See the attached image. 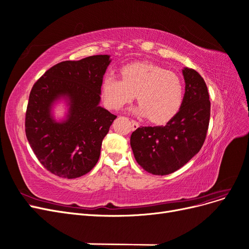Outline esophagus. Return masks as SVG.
Masks as SVG:
<instances>
[{
	"label": "esophagus",
	"instance_id": "34e87169",
	"mask_svg": "<svg viewBox=\"0 0 249 249\" xmlns=\"http://www.w3.org/2000/svg\"><path fill=\"white\" fill-rule=\"evenodd\" d=\"M131 122H132V125H133V129L134 130H136L137 129V127L139 126V124L136 122V120H134V119H132L131 120Z\"/></svg>",
	"mask_w": 249,
	"mask_h": 249
}]
</instances>
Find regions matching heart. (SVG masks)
<instances>
[{"mask_svg": "<svg viewBox=\"0 0 249 249\" xmlns=\"http://www.w3.org/2000/svg\"><path fill=\"white\" fill-rule=\"evenodd\" d=\"M135 94L140 104L134 112L160 124L169 122L180 109L184 87L177 74L155 64L127 65L123 70V78L111 72L105 76L102 95L107 107L123 108Z\"/></svg>", "mask_w": 249, "mask_h": 249, "instance_id": "obj_1", "label": "heart"}]
</instances>
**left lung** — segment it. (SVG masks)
Wrapping results in <instances>:
<instances>
[{
	"mask_svg": "<svg viewBox=\"0 0 249 249\" xmlns=\"http://www.w3.org/2000/svg\"><path fill=\"white\" fill-rule=\"evenodd\" d=\"M185 94L180 109L165 125L141 126L131 135V147L140 166L156 176L183 167L205 142L211 103L205 81L192 69L182 71Z\"/></svg>",
	"mask_w": 249,
	"mask_h": 249,
	"instance_id": "1",
	"label": "left lung"
}]
</instances>
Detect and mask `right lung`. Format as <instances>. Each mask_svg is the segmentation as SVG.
<instances>
[{"label":"right lung","mask_w":249,"mask_h":249,"mask_svg":"<svg viewBox=\"0 0 249 249\" xmlns=\"http://www.w3.org/2000/svg\"><path fill=\"white\" fill-rule=\"evenodd\" d=\"M109 55L63 61L32 87L26 112V136L43 167L60 178L86 175L99 161L102 142L117 116L100 106ZM64 99L69 109L59 122L52 114Z\"/></svg>","instance_id":"right-lung-1"}]
</instances>
